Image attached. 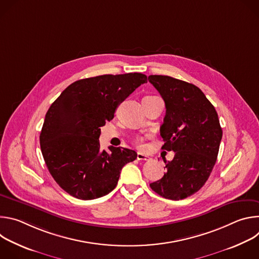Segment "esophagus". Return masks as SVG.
Instances as JSON below:
<instances>
[{"instance_id":"obj_1","label":"esophagus","mask_w":259,"mask_h":259,"mask_svg":"<svg viewBox=\"0 0 259 259\" xmlns=\"http://www.w3.org/2000/svg\"><path fill=\"white\" fill-rule=\"evenodd\" d=\"M137 160H139V161H147V160H150V157L146 156V155H143L141 153H137Z\"/></svg>"}]
</instances>
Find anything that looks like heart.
I'll use <instances>...</instances> for the list:
<instances>
[{
	"label": "heart",
	"instance_id": "1",
	"mask_svg": "<svg viewBox=\"0 0 259 259\" xmlns=\"http://www.w3.org/2000/svg\"><path fill=\"white\" fill-rule=\"evenodd\" d=\"M136 142L139 144V145H141V142H142V139L141 138H138L137 140H136Z\"/></svg>",
	"mask_w": 259,
	"mask_h": 259
}]
</instances>
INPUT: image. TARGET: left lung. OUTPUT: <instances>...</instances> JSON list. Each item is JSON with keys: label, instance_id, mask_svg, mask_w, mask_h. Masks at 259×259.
<instances>
[{"label": "left lung", "instance_id": "8db88e82", "mask_svg": "<svg viewBox=\"0 0 259 259\" xmlns=\"http://www.w3.org/2000/svg\"><path fill=\"white\" fill-rule=\"evenodd\" d=\"M149 81L165 101L166 115L160 128L163 150L175 153L164 160L166 173L150 184L163 198L186 199L197 193L209 178L223 137L218 115L197 86L169 76L152 75Z\"/></svg>", "mask_w": 259, "mask_h": 259}]
</instances>
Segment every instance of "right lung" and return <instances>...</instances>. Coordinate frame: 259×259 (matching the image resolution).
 <instances>
[{
  "label": "right lung",
  "instance_id": "add662e5",
  "mask_svg": "<svg viewBox=\"0 0 259 259\" xmlns=\"http://www.w3.org/2000/svg\"><path fill=\"white\" fill-rule=\"evenodd\" d=\"M147 77L139 72L103 75L70 84L51 104L40 134L47 168L70 196L93 200L116 187L122 168L136 152L109 146L100 150V128L114 119L118 105Z\"/></svg>",
  "mask_w": 259,
  "mask_h": 259
}]
</instances>
